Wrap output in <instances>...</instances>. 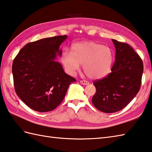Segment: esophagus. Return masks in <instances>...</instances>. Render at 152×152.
Here are the masks:
<instances>
[{"label":"esophagus","instance_id":"esophagus-1","mask_svg":"<svg viewBox=\"0 0 152 152\" xmlns=\"http://www.w3.org/2000/svg\"><path fill=\"white\" fill-rule=\"evenodd\" d=\"M80 83L82 84V85H85V86H87V85H89V82H87L86 80H81L80 81Z\"/></svg>","mask_w":152,"mask_h":152}]
</instances>
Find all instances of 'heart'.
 Segmentation results:
<instances>
[{
    "label": "heart",
    "instance_id": "heart-1",
    "mask_svg": "<svg viewBox=\"0 0 152 152\" xmlns=\"http://www.w3.org/2000/svg\"><path fill=\"white\" fill-rule=\"evenodd\" d=\"M61 61L66 70L75 75L83 64L85 74L91 79L102 78L110 72L114 61L113 50L110 47L93 41L76 43L72 52L65 50Z\"/></svg>",
    "mask_w": 152,
    "mask_h": 152
}]
</instances>
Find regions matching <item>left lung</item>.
Segmentation results:
<instances>
[{"mask_svg":"<svg viewBox=\"0 0 152 152\" xmlns=\"http://www.w3.org/2000/svg\"><path fill=\"white\" fill-rule=\"evenodd\" d=\"M112 41L116 54L111 72L93 82L96 91L92 102L105 113L121 111L135 98L140 90L143 72V63L138 54L128 44Z\"/></svg>","mask_w":152,"mask_h":152,"instance_id":"1","label":"left lung"}]
</instances>
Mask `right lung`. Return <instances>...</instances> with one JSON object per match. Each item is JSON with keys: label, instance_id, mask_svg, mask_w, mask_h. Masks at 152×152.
<instances>
[{"label": "right lung", "instance_id": "1", "mask_svg": "<svg viewBox=\"0 0 152 152\" xmlns=\"http://www.w3.org/2000/svg\"><path fill=\"white\" fill-rule=\"evenodd\" d=\"M67 36L44 38L24 46L12 65L14 88L20 100L33 110L48 112L61 104L76 79L56 61Z\"/></svg>", "mask_w": 152, "mask_h": 152}]
</instances>
